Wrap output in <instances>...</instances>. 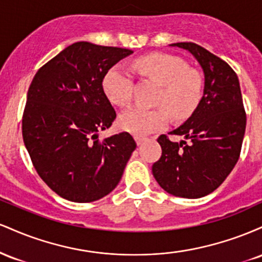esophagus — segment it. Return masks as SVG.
<instances>
[{
	"label": "esophagus",
	"mask_w": 262,
	"mask_h": 262,
	"mask_svg": "<svg viewBox=\"0 0 262 262\" xmlns=\"http://www.w3.org/2000/svg\"><path fill=\"white\" fill-rule=\"evenodd\" d=\"M134 139H135V141H137L138 145H141V144H143L144 141L146 140L145 138H143V137H138V135H137V137H134Z\"/></svg>",
	"instance_id": "esophagus-1"
}]
</instances>
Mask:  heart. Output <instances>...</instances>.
<instances>
[{
	"label": "heart",
	"mask_w": 262,
	"mask_h": 262,
	"mask_svg": "<svg viewBox=\"0 0 262 262\" xmlns=\"http://www.w3.org/2000/svg\"><path fill=\"white\" fill-rule=\"evenodd\" d=\"M134 66L141 75L162 86L156 98L159 108L134 107L119 117L124 130L135 135H148L160 130L169 122V112L175 119H185L194 112L202 98L203 81L187 62L169 54H150L137 59ZM103 91L112 103L127 107L133 97V80L121 65H114L102 81Z\"/></svg>",
	"instance_id": "heart-1"
}]
</instances>
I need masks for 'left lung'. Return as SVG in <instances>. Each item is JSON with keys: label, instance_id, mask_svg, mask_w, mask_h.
<instances>
[{"label": "left lung", "instance_id": "left-lung-1", "mask_svg": "<svg viewBox=\"0 0 262 262\" xmlns=\"http://www.w3.org/2000/svg\"><path fill=\"white\" fill-rule=\"evenodd\" d=\"M170 45L193 55L203 70L204 89L191 117L170 132L183 139L159 137L162 154L152 175L172 196L201 198L218 188L239 160L246 127L240 83L227 62L200 45Z\"/></svg>", "mask_w": 262, "mask_h": 262}]
</instances>
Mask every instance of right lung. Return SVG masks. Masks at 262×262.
Segmentation results:
<instances>
[{
  "mask_svg": "<svg viewBox=\"0 0 262 262\" xmlns=\"http://www.w3.org/2000/svg\"><path fill=\"white\" fill-rule=\"evenodd\" d=\"M130 54L77 41L41 66L29 86L25 145L38 175L65 200L86 203L111 193L137 148L127 132L98 139L116 119L102 81Z\"/></svg>",
  "mask_w": 262,
  "mask_h": 262,
  "instance_id": "add662e5",
  "label": "right lung"
}]
</instances>
